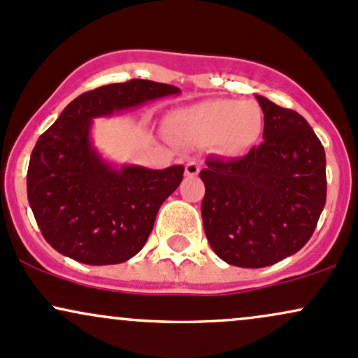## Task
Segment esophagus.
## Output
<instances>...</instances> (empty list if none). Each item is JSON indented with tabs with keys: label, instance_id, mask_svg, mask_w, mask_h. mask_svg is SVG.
<instances>
[{
	"label": "esophagus",
	"instance_id": "esophagus-1",
	"mask_svg": "<svg viewBox=\"0 0 358 358\" xmlns=\"http://www.w3.org/2000/svg\"><path fill=\"white\" fill-rule=\"evenodd\" d=\"M200 173V165L196 162H188L187 166H185V175L187 176H196Z\"/></svg>",
	"mask_w": 358,
	"mask_h": 358
}]
</instances>
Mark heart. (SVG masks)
Listing matches in <instances>:
<instances>
[{
	"label": "heart",
	"mask_w": 358,
	"mask_h": 358,
	"mask_svg": "<svg viewBox=\"0 0 358 358\" xmlns=\"http://www.w3.org/2000/svg\"><path fill=\"white\" fill-rule=\"evenodd\" d=\"M166 126L175 138L207 145L225 156L245 153L261 138L264 114L252 99H208L168 114Z\"/></svg>",
	"instance_id": "heart-1"
}]
</instances>
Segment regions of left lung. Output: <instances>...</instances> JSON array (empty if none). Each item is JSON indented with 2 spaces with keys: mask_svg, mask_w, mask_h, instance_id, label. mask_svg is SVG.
<instances>
[{
  "mask_svg": "<svg viewBox=\"0 0 358 358\" xmlns=\"http://www.w3.org/2000/svg\"><path fill=\"white\" fill-rule=\"evenodd\" d=\"M256 99L264 141L242 158H208L202 219L213 252L239 268H266L296 254L327 202L323 145L296 110Z\"/></svg>",
  "mask_w": 358,
  "mask_h": 358,
  "instance_id": "obj_1",
  "label": "left lung"
}]
</instances>
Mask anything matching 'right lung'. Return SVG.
<instances>
[{
    "mask_svg": "<svg viewBox=\"0 0 358 358\" xmlns=\"http://www.w3.org/2000/svg\"><path fill=\"white\" fill-rule=\"evenodd\" d=\"M180 92L141 79L102 85L73 99L38 138L28 165V203L53 249L90 266L119 264L143 249L185 168L114 165L94 146L92 124Z\"/></svg>",
    "mask_w": 358,
    "mask_h": 358,
    "instance_id": "right-lung-1",
    "label": "right lung"
}]
</instances>
